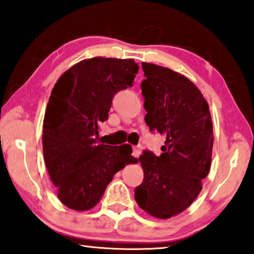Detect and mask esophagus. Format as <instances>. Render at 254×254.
Masks as SVG:
<instances>
[{
  "label": "esophagus",
  "instance_id": "obj_1",
  "mask_svg": "<svg viewBox=\"0 0 254 254\" xmlns=\"http://www.w3.org/2000/svg\"><path fill=\"white\" fill-rule=\"evenodd\" d=\"M141 151H142L141 146H134L133 148H132V155H133L134 157H139L140 154H141Z\"/></svg>",
  "mask_w": 254,
  "mask_h": 254
}]
</instances>
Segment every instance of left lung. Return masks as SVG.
Instances as JSON below:
<instances>
[{"instance_id":"8db88e82","label":"left lung","mask_w":254,"mask_h":254,"mask_svg":"<svg viewBox=\"0 0 254 254\" xmlns=\"http://www.w3.org/2000/svg\"><path fill=\"white\" fill-rule=\"evenodd\" d=\"M141 65L146 124L165 141L160 156L143 150L139 157L143 181L134 198L151 217L169 219L186 210L202 190L211 166L213 126L209 104L190 79L166 67Z\"/></svg>"}]
</instances>
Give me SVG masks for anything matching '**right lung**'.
I'll return each mask as SVG.
<instances>
[{"mask_svg":"<svg viewBox=\"0 0 254 254\" xmlns=\"http://www.w3.org/2000/svg\"><path fill=\"white\" fill-rule=\"evenodd\" d=\"M133 59H84L66 70L51 91L43 121V155L64 205L88 211L126 164L137 161L130 145L98 143L99 124L108 120L112 100L133 84Z\"/></svg>","mask_w":254,"mask_h":254,"instance_id":"1","label":"right lung"}]
</instances>
